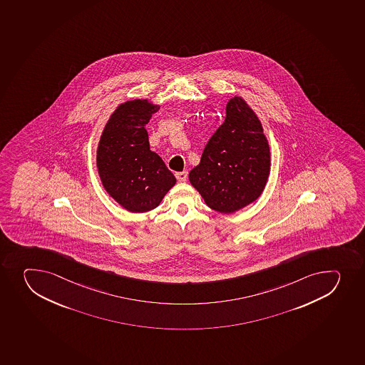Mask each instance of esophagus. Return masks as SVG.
Here are the masks:
<instances>
[{
  "label": "esophagus",
  "instance_id": "34e87169",
  "mask_svg": "<svg viewBox=\"0 0 365 365\" xmlns=\"http://www.w3.org/2000/svg\"><path fill=\"white\" fill-rule=\"evenodd\" d=\"M177 180H180V182H185L187 178H188V171H182V173H176Z\"/></svg>",
  "mask_w": 365,
  "mask_h": 365
}]
</instances>
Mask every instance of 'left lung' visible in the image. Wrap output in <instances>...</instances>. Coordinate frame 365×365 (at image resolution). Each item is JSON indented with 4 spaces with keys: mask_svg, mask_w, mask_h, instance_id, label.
Here are the masks:
<instances>
[{
    "mask_svg": "<svg viewBox=\"0 0 365 365\" xmlns=\"http://www.w3.org/2000/svg\"><path fill=\"white\" fill-rule=\"evenodd\" d=\"M270 173V148L263 127L242 98H231L226 119L203 150L189 180L207 206L235 213L256 201Z\"/></svg>",
    "mask_w": 365,
    "mask_h": 365,
    "instance_id": "obj_1",
    "label": "left lung"
}]
</instances>
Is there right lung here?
<instances>
[{"label": "right lung", "mask_w": 365, "mask_h": 365, "mask_svg": "<svg viewBox=\"0 0 365 365\" xmlns=\"http://www.w3.org/2000/svg\"><path fill=\"white\" fill-rule=\"evenodd\" d=\"M158 109L148 100L125 102L113 113L98 143L96 159L102 185L132 213L158 207L176 183L163 159L150 150L145 130Z\"/></svg>", "instance_id": "add662e5"}]
</instances>
